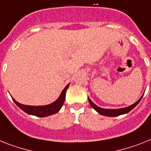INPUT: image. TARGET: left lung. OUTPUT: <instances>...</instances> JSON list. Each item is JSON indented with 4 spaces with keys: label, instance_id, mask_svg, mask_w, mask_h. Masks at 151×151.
<instances>
[{
    "label": "left lung",
    "instance_id": "obj_1",
    "mask_svg": "<svg viewBox=\"0 0 151 151\" xmlns=\"http://www.w3.org/2000/svg\"><path fill=\"white\" fill-rule=\"evenodd\" d=\"M143 96H142L140 97V99H138L136 103H134V104H132V105L129 106L124 107V108H120V109H103V108H101V107L96 105L95 103H93V102L89 99V96H88V99H89V103H90V105L92 106V107H93V109H95L97 113H99V114H101V115L106 116L113 117V116H117L126 114V113H129V111H131L132 109H134V107L137 105L138 103H140V101L141 100Z\"/></svg>",
    "mask_w": 151,
    "mask_h": 151
}]
</instances>
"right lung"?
Masks as SVG:
<instances>
[{
  "label": "right lung",
  "mask_w": 151,
  "mask_h": 151,
  "mask_svg": "<svg viewBox=\"0 0 151 151\" xmlns=\"http://www.w3.org/2000/svg\"><path fill=\"white\" fill-rule=\"evenodd\" d=\"M69 86V83L65 87V89L62 91L60 96L56 99L55 102L45 106H28L24 105L22 103H18L13 97H11L13 101L14 102L16 105L19 107L20 109H22L24 112L28 113L29 115H33L38 117H45L48 116L52 114L58 113L62 108V105L65 99V94H66V90Z\"/></svg>",
  "instance_id": "1"
}]
</instances>
